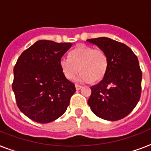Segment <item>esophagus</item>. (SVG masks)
<instances>
[{
	"label": "esophagus",
	"mask_w": 151,
	"mask_h": 151,
	"mask_svg": "<svg viewBox=\"0 0 151 151\" xmlns=\"http://www.w3.org/2000/svg\"><path fill=\"white\" fill-rule=\"evenodd\" d=\"M81 88H82V86H80V85L78 84L76 85V90H80Z\"/></svg>",
	"instance_id": "1"
}]
</instances>
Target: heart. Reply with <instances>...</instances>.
<instances>
[{
	"label": "heart",
	"mask_w": 151,
	"mask_h": 151,
	"mask_svg": "<svg viewBox=\"0 0 151 151\" xmlns=\"http://www.w3.org/2000/svg\"><path fill=\"white\" fill-rule=\"evenodd\" d=\"M60 66L64 76L72 80L79 72H82L77 78L81 83H96L101 81L108 70V57L100 48L80 45L69 53V58H62Z\"/></svg>",
	"instance_id": "obj_1"
}]
</instances>
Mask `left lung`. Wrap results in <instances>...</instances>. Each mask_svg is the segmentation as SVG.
I'll return each instance as SVG.
<instances>
[{
  "mask_svg": "<svg viewBox=\"0 0 151 151\" xmlns=\"http://www.w3.org/2000/svg\"><path fill=\"white\" fill-rule=\"evenodd\" d=\"M106 53L108 70L98 84L91 88L88 105L98 117L109 121L123 119L141 96L142 71L138 58L126 45L107 37L88 39Z\"/></svg>",
  "mask_w": 151,
  "mask_h": 151,
  "instance_id": "left-lung-1",
  "label": "left lung"
}]
</instances>
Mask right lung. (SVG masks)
Segmentation results:
<instances>
[{"label": "right lung", "instance_id": "add662e5", "mask_svg": "<svg viewBox=\"0 0 151 151\" xmlns=\"http://www.w3.org/2000/svg\"><path fill=\"white\" fill-rule=\"evenodd\" d=\"M71 45L38 40L17 61L12 90L20 111L34 122L47 123L60 117L76 91L60 66Z\"/></svg>", "mask_w": 151, "mask_h": 151}]
</instances>
